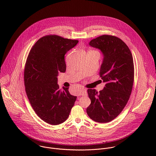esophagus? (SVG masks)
Returning a JSON list of instances; mask_svg holds the SVG:
<instances>
[{
    "mask_svg": "<svg viewBox=\"0 0 156 156\" xmlns=\"http://www.w3.org/2000/svg\"><path fill=\"white\" fill-rule=\"evenodd\" d=\"M87 91V90H86L85 88L82 87V88L81 89V90L79 91L78 94H79L80 96H86V95H87V91Z\"/></svg>",
    "mask_w": 156,
    "mask_h": 156,
    "instance_id": "34e87169",
    "label": "esophagus"
}]
</instances>
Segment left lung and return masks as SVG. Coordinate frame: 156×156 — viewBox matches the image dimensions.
Listing matches in <instances>:
<instances>
[{"label":"left lung","instance_id":"8db88e82","mask_svg":"<svg viewBox=\"0 0 156 156\" xmlns=\"http://www.w3.org/2000/svg\"><path fill=\"white\" fill-rule=\"evenodd\" d=\"M104 54L99 76L105 83L98 93L88 89L91 104L86 108L88 116L99 123L115 119L126 105L134 82V63L131 52L120 38L108 34L99 36L90 42Z\"/></svg>","mask_w":156,"mask_h":156}]
</instances>
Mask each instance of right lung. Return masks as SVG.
<instances>
[{"label":"right lung","instance_id":"1","mask_svg":"<svg viewBox=\"0 0 156 156\" xmlns=\"http://www.w3.org/2000/svg\"><path fill=\"white\" fill-rule=\"evenodd\" d=\"M78 42L55 34L46 35L37 40L28 55L24 70L27 95L37 116L50 125L67 119L76 100L69 87L60 90L57 76L66 70L65 54Z\"/></svg>","mask_w":156,"mask_h":156}]
</instances>
